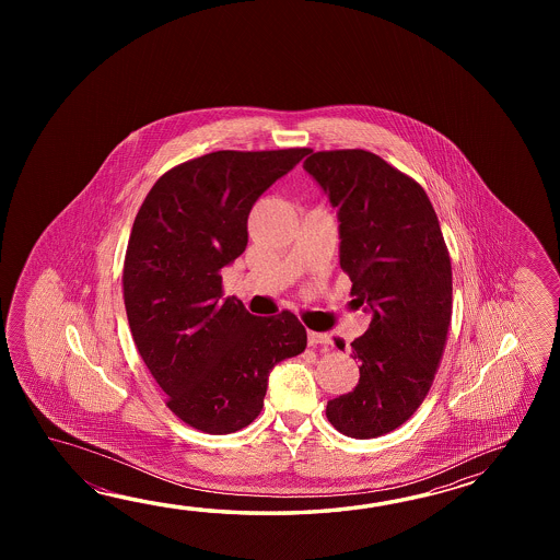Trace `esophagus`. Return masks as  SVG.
Masks as SVG:
<instances>
[{
	"mask_svg": "<svg viewBox=\"0 0 560 560\" xmlns=\"http://www.w3.org/2000/svg\"><path fill=\"white\" fill-rule=\"evenodd\" d=\"M308 345L310 346H330V345H332V338H330V334L314 332V330H308Z\"/></svg>",
	"mask_w": 560,
	"mask_h": 560,
	"instance_id": "obj_1",
	"label": "esophagus"
}]
</instances>
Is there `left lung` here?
I'll list each match as a JSON object with an SVG mask.
<instances>
[{"mask_svg": "<svg viewBox=\"0 0 560 560\" xmlns=\"http://www.w3.org/2000/svg\"><path fill=\"white\" fill-rule=\"evenodd\" d=\"M304 170L338 210L350 296L372 310L369 330L350 345L360 381L328 402L326 417L350 439H376L417 412L441 366L453 318L451 256L424 188L381 155L314 152Z\"/></svg>", "mask_w": 560, "mask_h": 560, "instance_id": "8db88e82", "label": "left lung"}]
</instances>
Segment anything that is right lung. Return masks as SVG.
<instances>
[{"mask_svg":"<svg viewBox=\"0 0 560 560\" xmlns=\"http://www.w3.org/2000/svg\"><path fill=\"white\" fill-rule=\"evenodd\" d=\"M308 148L200 155L148 191L124 260V304L143 364L188 427L230 434L260 415L268 374L306 348L290 310L254 316L224 298L222 268L248 244L252 206Z\"/></svg>","mask_w":560,"mask_h":560,"instance_id":"1","label":"right lung"}]
</instances>
